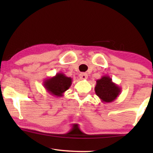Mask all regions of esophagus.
Listing matches in <instances>:
<instances>
[{"label": "esophagus", "instance_id": "34e87169", "mask_svg": "<svg viewBox=\"0 0 153 153\" xmlns=\"http://www.w3.org/2000/svg\"><path fill=\"white\" fill-rule=\"evenodd\" d=\"M79 78H80L81 80H85L88 78V74L86 73H81L79 74Z\"/></svg>", "mask_w": 153, "mask_h": 153}]
</instances>
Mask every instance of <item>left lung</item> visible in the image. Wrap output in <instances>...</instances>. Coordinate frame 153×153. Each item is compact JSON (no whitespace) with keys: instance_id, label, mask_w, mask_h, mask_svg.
Masks as SVG:
<instances>
[{"instance_id":"1","label":"left lung","mask_w":153,"mask_h":153,"mask_svg":"<svg viewBox=\"0 0 153 153\" xmlns=\"http://www.w3.org/2000/svg\"><path fill=\"white\" fill-rule=\"evenodd\" d=\"M95 91L102 102L110 103L116 100L120 95L121 88L113 82L110 76L105 75L96 81Z\"/></svg>"}]
</instances>
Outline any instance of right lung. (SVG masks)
Wrapping results in <instances>:
<instances>
[{
	"label": "right lung",
	"mask_w": 153,
	"mask_h": 153,
	"mask_svg": "<svg viewBox=\"0 0 153 153\" xmlns=\"http://www.w3.org/2000/svg\"><path fill=\"white\" fill-rule=\"evenodd\" d=\"M72 83L71 77L66 76L63 73H57L55 76L45 79L43 85L48 93L57 97L63 96V93L70 88Z\"/></svg>",
	"instance_id": "right-lung-1"
}]
</instances>
